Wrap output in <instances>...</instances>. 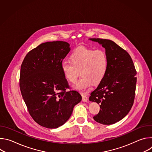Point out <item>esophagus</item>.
Returning <instances> with one entry per match:
<instances>
[{
  "mask_svg": "<svg viewBox=\"0 0 152 152\" xmlns=\"http://www.w3.org/2000/svg\"><path fill=\"white\" fill-rule=\"evenodd\" d=\"M82 101L83 102H87V100H88V97H87V96H86L85 94H82Z\"/></svg>",
  "mask_w": 152,
  "mask_h": 152,
  "instance_id": "34e87169",
  "label": "esophagus"
}]
</instances>
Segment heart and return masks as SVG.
Segmentation results:
<instances>
[{"mask_svg": "<svg viewBox=\"0 0 152 152\" xmlns=\"http://www.w3.org/2000/svg\"><path fill=\"white\" fill-rule=\"evenodd\" d=\"M70 61L61 63V70L64 77L73 83L76 82L80 71L82 77L73 86L78 91H85L93 83H100L108 69V58L102 50L79 48L72 53Z\"/></svg>", "mask_w": 152, "mask_h": 152, "instance_id": "b5f03b06", "label": "heart"}]
</instances>
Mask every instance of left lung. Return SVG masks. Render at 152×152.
Returning <instances> with one entry per match:
<instances>
[{"mask_svg":"<svg viewBox=\"0 0 152 152\" xmlns=\"http://www.w3.org/2000/svg\"><path fill=\"white\" fill-rule=\"evenodd\" d=\"M90 39L105 49L108 58L106 75L89 98L90 101L100 104V111L93 118L100 124H114L123 119L132 107L137 72L131 56L115 42L106 39Z\"/></svg>","mask_w":152,"mask_h":152,"instance_id":"obj_1","label":"left lung"}]
</instances>
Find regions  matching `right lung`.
<instances>
[{
    "mask_svg": "<svg viewBox=\"0 0 152 152\" xmlns=\"http://www.w3.org/2000/svg\"><path fill=\"white\" fill-rule=\"evenodd\" d=\"M70 51L66 41L42 43L26 55L21 64L20 88L28 111L41 126L55 129L70 117L82 97L69 88L61 63Z\"/></svg>",
    "mask_w": 152,
    "mask_h": 152,
    "instance_id": "obj_1",
    "label": "right lung"
}]
</instances>
